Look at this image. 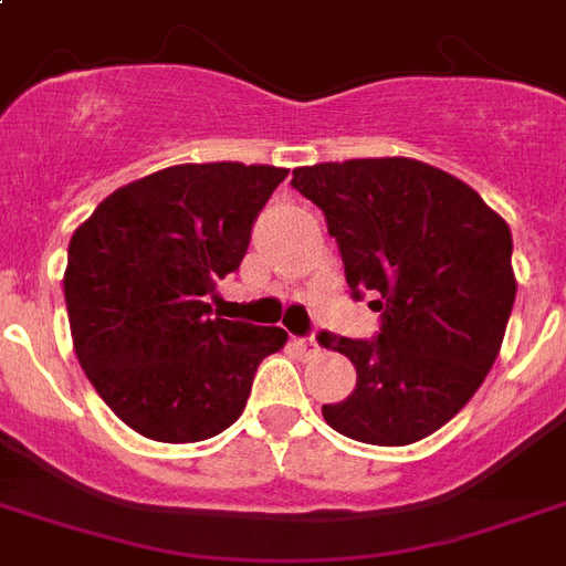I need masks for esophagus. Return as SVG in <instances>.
Returning <instances> with one entry per match:
<instances>
[{
  "mask_svg": "<svg viewBox=\"0 0 566 566\" xmlns=\"http://www.w3.org/2000/svg\"><path fill=\"white\" fill-rule=\"evenodd\" d=\"M294 347L301 349V353H303V356H306V358L321 356V344H317L315 338H294Z\"/></svg>",
  "mask_w": 566,
  "mask_h": 566,
  "instance_id": "obj_1",
  "label": "esophagus"
}]
</instances>
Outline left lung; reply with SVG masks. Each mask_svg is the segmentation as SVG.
<instances>
[{
    "label": "left lung",
    "mask_w": 566,
    "mask_h": 566,
    "mask_svg": "<svg viewBox=\"0 0 566 566\" xmlns=\"http://www.w3.org/2000/svg\"><path fill=\"white\" fill-rule=\"evenodd\" d=\"M294 190L324 210L356 297L376 294V340L321 335L356 367L326 424L367 446H410L457 417L492 370L517 280L512 231L474 188L417 158L297 167Z\"/></svg>",
    "instance_id": "1"
}]
</instances>
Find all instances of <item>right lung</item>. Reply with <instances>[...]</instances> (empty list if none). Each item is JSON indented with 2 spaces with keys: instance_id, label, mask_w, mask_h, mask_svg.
Segmentation results:
<instances>
[{
  "instance_id": "right-lung-1",
  "label": "right lung",
  "mask_w": 566,
  "mask_h": 566,
  "mask_svg": "<svg viewBox=\"0 0 566 566\" xmlns=\"http://www.w3.org/2000/svg\"><path fill=\"white\" fill-rule=\"evenodd\" d=\"M286 167L176 165L129 181L72 233L63 274L77 361L112 413L156 442H199L240 419L280 326L213 315L256 213Z\"/></svg>"
}]
</instances>
